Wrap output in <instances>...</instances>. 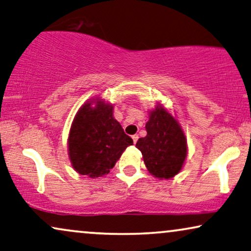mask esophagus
Returning a JSON list of instances; mask_svg holds the SVG:
<instances>
[{"label": "esophagus", "instance_id": "obj_1", "mask_svg": "<svg viewBox=\"0 0 251 251\" xmlns=\"http://www.w3.org/2000/svg\"><path fill=\"white\" fill-rule=\"evenodd\" d=\"M132 139H133V142L136 143V142H138V140H139V135H138V134L132 135Z\"/></svg>", "mask_w": 251, "mask_h": 251}]
</instances>
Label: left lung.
<instances>
[{"instance_id":"1","label":"left lung","mask_w":251,"mask_h":251,"mask_svg":"<svg viewBox=\"0 0 251 251\" xmlns=\"http://www.w3.org/2000/svg\"><path fill=\"white\" fill-rule=\"evenodd\" d=\"M146 131L136 148L142 152L148 171L159 179L178 175L187 157V140L179 123L158 104L150 111Z\"/></svg>"}]
</instances>
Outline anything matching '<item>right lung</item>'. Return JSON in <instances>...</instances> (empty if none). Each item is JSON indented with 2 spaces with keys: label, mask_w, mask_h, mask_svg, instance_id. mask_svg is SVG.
<instances>
[{
  "label": "right lung",
  "mask_w": 251,
  "mask_h": 251,
  "mask_svg": "<svg viewBox=\"0 0 251 251\" xmlns=\"http://www.w3.org/2000/svg\"><path fill=\"white\" fill-rule=\"evenodd\" d=\"M112 112L113 105L99 98L76 112L70 129L69 157L79 175L89 178L108 175L124 150L133 145Z\"/></svg>",
  "instance_id": "right-lung-1"
}]
</instances>
